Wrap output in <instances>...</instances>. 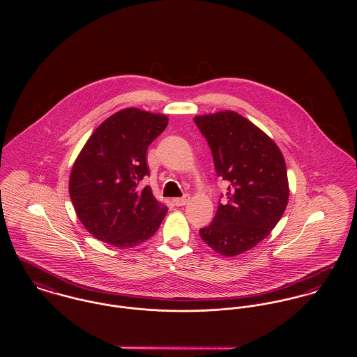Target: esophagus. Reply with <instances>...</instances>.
<instances>
[{"label":"esophagus","instance_id":"esophagus-1","mask_svg":"<svg viewBox=\"0 0 357 357\" xmlns=\"http://www.w3.org/2000/svg\"><path fill=\"white\" fill-rule=\"evenodd\" d=\"M188 202H190V197L188 195H185L183 198H174L173 199V204H176V206H185Z\"/></svg>","mask_w":357,"mask_h":357}]
</instances>
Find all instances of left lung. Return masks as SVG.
Returning <instances> with one entry per match:
<instances>
[{"label": "left lung", "mask_w": 357, "mask_h": 357, "mask_svg": "<svg viewBox=\"0 0 357 357\" xmlns=\"http://www.w3.org/2000/svg\"><path fill=\"white\" fill-rule=\"evenodd\" d=\"M194 121L210 146L217 176L231 183L228 204H218L199 235L218 255H242L271 234L286 210L290 188L283 153L235 111L197 115Z\"/></svg>", "instance_id": "obj_1"}]
</instances>
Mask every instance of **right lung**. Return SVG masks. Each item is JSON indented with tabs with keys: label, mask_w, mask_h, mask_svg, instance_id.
I'll list each match as a JSON object with an SVG mask.
<instances>
[{
	"label": "right lung",
	"mask_w": 357,
	"mask_h": 357,
	"mask_svg": "<svg viewBox=\"0 0 357 357\" xmlns=\"http://www.w3.org/2000/svg\"><path fill=\"white\" fill-rule=\"evenodd\" d=\"M167 122L165 114L121 109L100 123L78 153L68 192L79 221L96 239L130 249L158 231L167 207L140 183L149 174V146Z\"/></svg>",
	"instance_id": "add662e5"
}]
</instances>
